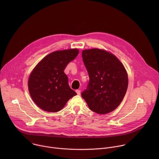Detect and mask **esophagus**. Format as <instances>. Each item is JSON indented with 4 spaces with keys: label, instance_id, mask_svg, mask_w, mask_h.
Listing matches in <instances>:
<instances>
[{
    "label": "esophagus",
    "instance_id": "obj_1",
    "mask_svg": "<svg viewBox=\"0 0 159 159\" xmlns=\"http://www.w3.org/2000/svg\"><path fill=\"white\" fill-rule=\"evenodd\" d=\"M76 93H77V95H80V90H76Z\"/></svg>",
    "mask_w": 159,
    "mask_h": 159
}]
</instances>
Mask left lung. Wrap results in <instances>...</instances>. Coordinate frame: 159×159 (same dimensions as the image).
<instances>
[{"label":"left lung","mask_w":159,"mask_h":159,"mask_svg":"<svg viewBox=\"0 0 159 159\" xmlns=\"http://www.w3.org/2000/svg\"><path fill=\"white\" fill-rule=\"evenodd\" d=\"M82 56L90 79L82 97L90 110L99 115L107 114L118 107L126 94L127 72L121 61L106 50H84Z\"/></svg>","instance_id":"left-lung-1"}]
</instances>
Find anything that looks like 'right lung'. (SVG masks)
Segmentation results:
<instances>
[{
	"label": "right lung",
	"mask_w": 159,
	"mask_h": 159,
	"mask_svg": "<svg viewBox=\"0 0 159 159\" xmlns=\"http://www.w3.org/2000/svg\"><path fill=\"white\" fill-rule=\"evenodd\" d=\"M79 53L77 48L53 52L34 68L28 79V90L34 103L41 109L56 112L77 95L69 85L64 70Z\"/></svg>",
	"instance_id": "1"
}]
</instances>
